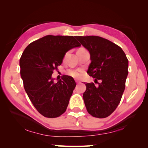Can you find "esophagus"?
I'll return each instance as SVG.
<instances>
[{
  "label": "esophagus",
  "mask_w": 148,
  "mask_h": 148,
  "mask_svg": "<svg viewBox=\"0 0 148 148\" xmlns=\"http://www.w3.org/2000/svg\"><path fill=\"white\" fill-rule=\"evenodd\" d=\"M75 81H76V83H77V84H79V83H81L80 81H78V80H75Z\"/></svg>",
  "instance_id": "obj_1"
}]
</instances>
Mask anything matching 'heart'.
I'll return each mask as SVG.
<instances>
[{
  "label": "heart",
  "mask_w": 148,
  "mask_h": 148,
  "mask_svg": "<svg viewBox=\"0 0 148 148\" xmlns=\"http://www.w3.org/2000/svg\"><path fill=\"white\" fill-rule=\"evenodd\" d=\"M68 74L74 77H78L81 76V72L78 70H69Z\"/></svg>",
  "instance_id": "b5f03b06"
}]
</instances>
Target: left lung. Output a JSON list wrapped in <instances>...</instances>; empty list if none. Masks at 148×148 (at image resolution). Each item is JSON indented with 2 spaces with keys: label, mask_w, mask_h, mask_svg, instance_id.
<instances>
[{
  "label": "left lung",
  "mask_w": 148,
  "mask_h": 148,
  "mask_svg": "<svg viewBox=\"0 0 148 148\" xmlns=\"http://www.w3.org/2000/svg\"><path fill=\"white\" fill-rule=\"evenodd\" d=\"M90 54L87 73L100 80L86 83L83 100L87 111L93 117L104 118L114 112L120 102L128 76V60L120 47L99 36H76Z\"/></svg>",
  "instance_id": "1"
}]
</instances>
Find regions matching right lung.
<instances>
[{"instance_id": "add662e5", "label": "right lung", "mask_w": 148, "mask_h": 148, "mask_svg": "<svg viewBox=\"0 0 148 148\" xmlns=\"http://www.w3.org/2000/svg\"><path fill=\"white\" fill-rule=\"evenodd\" d=\"M76 36H46L30 43L20 60L25 90L34 106L45 117L64 113L76 87L73 77L63 76L55 82L53 71L60 65L65 53L80 47Z\"/></svg>"}]
</instances>
